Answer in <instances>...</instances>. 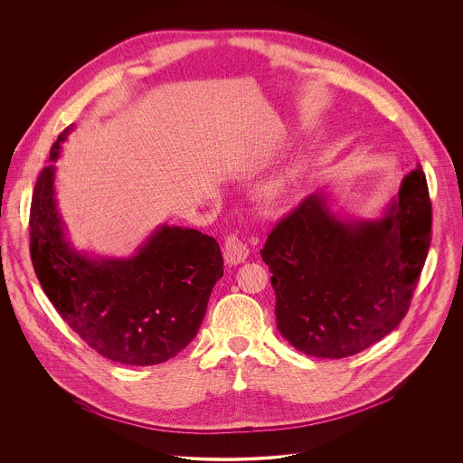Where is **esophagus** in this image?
<instances>
[{"label":"esophagus","instance_id":"1","mask_svg":"<svg viewBox=\"0 0 463 463\" xmlns=\"http://www.w3.org/2000/svg\"><path fill=\"white\" fill-rule=\"evenodd\" d=\"M250 255L248 246L244 244V241L237 235V233H230L224 239V246H222V257L226 260V264L237 265L244 262Z\"/></svg>","mask_w":463,"mask_h":463}]
</instances>
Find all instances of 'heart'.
<instances>
[{
    "label": "heart",
    "mask_w": 463,
    "mask_h": 463,
    "mask_svg": "<svg viewBox=\"0 0 463 463\" xmlns=\"http://www.w3.org/2000/svg\"><path fill=\"white\" fill-rule=\"evenodd\" d=\"M299 180H301V165H294L287 169L276 182L270 184V187L267 189V198L270 201L288 198L298 187Z\"/></svg>",
    "instance_id": "obj_1"
}]
</instances>
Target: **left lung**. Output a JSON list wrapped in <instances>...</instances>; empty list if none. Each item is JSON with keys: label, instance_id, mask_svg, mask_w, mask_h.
Here are the masks:
<instances>
[{"label": "left lung", "instance_id": "obj_1", "mask_svg": "<svg viewBox=\"0 0 463 463\" xmlns=\"http://www.w3.org/2000/svg\"><path fill=\"white\" fill-rule=\"evenodd\" d=\"M431 242L426 176L410 171L385 213L340 221L323 193L303 199L269 233L276 326L301 353L345 358L396 328Z\"/></svg>", "mask_w": 463, "mask_h": 463}]
</instances>
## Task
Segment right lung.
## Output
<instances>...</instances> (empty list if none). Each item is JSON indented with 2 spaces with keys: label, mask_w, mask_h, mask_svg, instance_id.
<instances>
[{
  "label": "right lung",
  "mask_w": 463,
  "mask_h": 463,
  "mask_svg": "<svg viewBox=\"0 0 463 463\" xmlns=\"http://www.w3.org/2000/svg\"><path fill=\"white\" fill-rule=\"evenodd\" d=\"M72 127L52 146L55 162ZM55 165L35 184L30 255L43 290L67 325L96 353L127 365H155L196 336L222 276L213 237L160 226L132 259H90L69 244L55 199Z\"/></svg>",
  "instance_id": "obj_1"
}]
</instances>
